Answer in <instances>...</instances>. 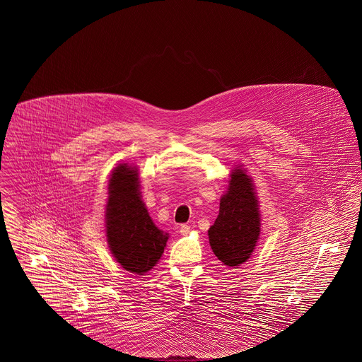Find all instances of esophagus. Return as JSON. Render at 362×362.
<instances>
[{
	"label": "esophagus",
	"mask_w": 362,
	"mask_h": 362,
	"mask_svg": "<svg viewBox=\"0 0 362 362\" xmlns=\"http://www.w3.org/2000/svg\"><path fill=\"white\" fill-rule=\"evenodd\" d=\"M179 232H180V235H182V236H186V235H189V225H187V224L180 225V226H179Z\"/></svg>",
	"instance_id": "1"
}]
</instances>
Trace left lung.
Returning a JSON list of instances; mask_svg holds the SVG:
<instances>
[{"label":"left lung","mask_w":362,"mask_h":362,"mask_svg":"<svg viewBox=\"0 0 362 362\" xmlns=\"http://www.w3.org/2000/svg\"><path fill=\"white\" fill-rule=\"evenodd\" d=\"M214 255L236 269L247 262L260 235V213L252 179L241 170L230 173L228 191L220 199V213L207 230Z\"/></svg>","instance_id":"1"}]
</instances>
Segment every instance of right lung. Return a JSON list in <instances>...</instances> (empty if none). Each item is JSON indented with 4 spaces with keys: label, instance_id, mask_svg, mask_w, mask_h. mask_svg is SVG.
<instances>
[{
    "label": "right lung",
    "instance_id": "1",
    "mask_svg": "<svg viewBox=\"0 0 362 362\" xmlns=\"http://www.w3.org/2000/svg\"><path fill=\"white\" fill-rule=\"evenodd\" d=\"M105 232L112 257L133 274L144 276L161 258L168 240L141 199L138 170L119 164L108 180Z\"/></svg>",
    "mask_w": 362,
    "mask_h": 362
}]
</instances>
